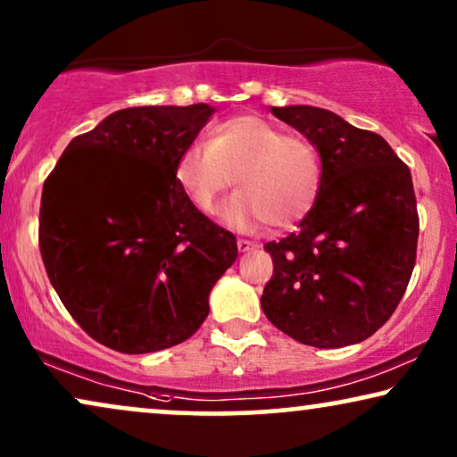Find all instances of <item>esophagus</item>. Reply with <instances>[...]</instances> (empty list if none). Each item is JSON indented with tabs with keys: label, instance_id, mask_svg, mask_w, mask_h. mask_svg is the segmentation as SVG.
Listing matches in <instances>:
<instances>
[{
	"label": "esophagus",
	"instance_id": "esophagus-1",
	"mask_svg": "<svg viewBox=\"0 0 457 457\" xmlns=\"http://www.w3.org/2000/svg\"><path fill=\"white\" fill-rule=\"evenodd\" d=\"M236 245H238V251L240 253H248V251H254V248H257V245H254V242L245 240V238H240L238 242H236Z\"/></svg>",
	"mask_w": 457,
	"mask_h": 457
}]
</instances>
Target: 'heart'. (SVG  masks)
Wrapping results in <instances>:
<instances>
[{"label": "heart", "instance_id": "b5f03b06", "mask_svg": "<svg viewBox=\"0 0 457 457\" xmlns=\"http://www.w3.org/2000/svg\"><path fill=\"white\" fill-rule=\"evenodd\" d=\"M175 184L194 209L212 215L236 181L238 194L225 206V223L251 232L261 223L290 228L309 215L321 192V158L307 137L288 136L271 120L240 114L209 131L206 144L181 152Z\"/></svg>", "mask_w": 457, "mask_h": 457}]
</instances>
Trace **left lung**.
<instances>
[{
	"instance_id": "1",
	"label": "left lung",
	"mask_w": 457,
	"mask_h": 457,
	"mask_svg": "<svg viewBox=\"0 0 457 457\" xmlns=\"http://www.w3.org/2000/svg\"><path fill=\"white\" fill-rule=\"evenodd\" d=\"M320 152L324 179L299 232L267 242L273 276L261 307L318 349L366 340L391 318L416 265L411 173L378 133L315 106L271 108Z\"/></svg>"
}]
</instances>
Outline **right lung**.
<instances>
[{"instance_id": "right-lung-1", "label": "right lung", "mask_w": 457, "mask_h": 457, "mask_svg": "<svg viewBox=\"0 0 457 457\" xmlns=\"http://www.w3.org/2000/svg\"><path fill=\"white\" fill-rule=\"evenodd\" d=\"M212 112L192 104L108 114L66 145L46 179L47 278L77 324L114 351L154 353L190 338L238 257L234 234L194 209L173 178Z\"/></svg>"}]
</instances>
